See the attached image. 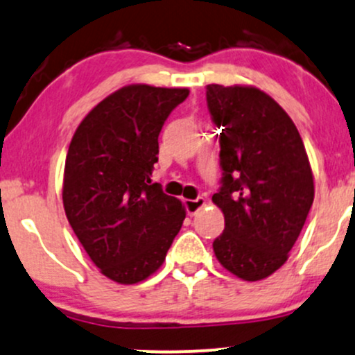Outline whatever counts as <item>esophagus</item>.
Listing matches in <instances>:
<instances>
[{"instance_id":"esophagus-1","label":"esophagus","mask_w":355,"mask_h":355,"mask_svg":"<svg viewBox=\"0 0 355 355\" xmlns=\"http://www.w3.org/2000/svg\"><path fill=\"white\" fill-rule=\"evenodd\" d=\"M204 206H206V199H204V198L186 199V201H184L186 212H187V214H189V216H194L196 212H198V211H201Z\"/></svg>"}]
</instances>
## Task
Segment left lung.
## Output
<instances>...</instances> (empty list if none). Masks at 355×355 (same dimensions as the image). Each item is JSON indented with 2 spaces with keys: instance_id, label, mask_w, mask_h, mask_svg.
<instances>
[{
  "instance_id": "left-lung-1",
  "label": "left lung",
  "mask_w": 355,
  "mask_h": 355,
  "mask_svg": "<svg viewBox=\"0 0 355 355\" xmlns=\"http://www.w3.org/2000/svg\"><path fill=\"white\" fill-rule=\"evenodd\" d=\"M219 132L220 187L212 196L224 232L212 248L244 281L270 276L287 261L314 201V179L293 119L257 87L206 86Z\"/></svg>"
}]
</instances>
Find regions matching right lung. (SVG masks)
I'll list each match as a JSON object with an SVG mask.
<instances>
[{"mask_svg": "<svg viewBox=\"0 0 355 355\" xmlns=\"http://www.w3.org/2000/svg\"><path fill=\"white\" fill-rule=\"evenodd\" d=\"M187 94L179 87H121L71 139L62 181L66 218L91 261L119 284L156 272L186 218L181 201L151 182V174L161 129Z\"/></svg>", "mask_w": 355, "mask_h": 355, "instance_id": "obj_1", "label": "right lung"}]
</instances>
